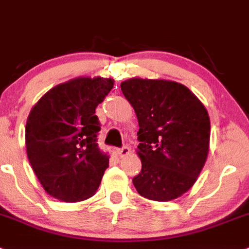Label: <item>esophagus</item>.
Returning <instances> with one entry per match:
<instances>
[{
    "mask_svg": "<svg viewBox=\"0 0 249 249\" xmlns=\"http://www.w3.org/2000/svg\"><path fill=\"white\" fill-rule=\"evenodd\" d=\"M129 154H130V148L129 146H123V148L118 149V155L120 158H124Z\"/></svg>",
    "mask_w": 249,
    "mask_h": 249,
    "instance_id": "esophagus-1",
    "label": "esophagus"
}]
</instances>
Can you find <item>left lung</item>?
I'll return each mask as SVG.
<instances>
[{
  "label": "left lung",
  "instance_id": "left-lung-1",
  "mask_svg": "<svg viewBox=\"0 0 249 249\" xmlns=\"http://www.w3.org/2000/svg\"><path fill=\"white\" fill-rule=\"evenodd\" d=\"M120 88L139 123L142 172L133 178L134 187L155 202L183 196L208 157V111L187 86L172 80L131 77Z\"/></svg>",
  "mask_w": 249,
  "mask_h": 249
}]
</instances>
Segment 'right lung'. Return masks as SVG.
<instances>
[{
	"instance_id": "1",
	"label": "right lung",
	"mask_w": 249,
	"mask_h": 249,
	"mask_svg": "<svg viewBox=\"0 0 249 249\" xmlns=\"http://www.w3.org/2000/svg\"><path fill=\"white\" fill-rule=\"evenodd\" d=\"M112 86V79L75 77L50 89L30 111L27 158L45 192L56 199L81 202L100 185L109 157L96 144L95 109Z\"/></svg>"
}]
</instances>
